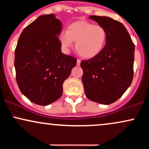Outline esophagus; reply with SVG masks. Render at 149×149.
<instances>
[{"instance_id": "esophagus-1", "label": "esophagus", "mask_w": 149, "mask_h": 149, "mask_svg": "<svg viewBox=\"0 0 149 149\" xmlns=\"http://www.w3.org/2000/svg\"><path fill=\"white\" fill-rule=\"evenodd\" d=\"M80 61H80V59H77V63H76V64L78 65V66H80Z\"/></svg>"}]
</instances>
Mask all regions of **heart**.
Returning <instances> with one entry per match:
<instances>
[{
    "label": "heart",
    "mask_w": 149,
    "mask_h": 149,
    "mask_svg": "<svg viewBox=\"0 0 149 149\" xmlns=\"http://www.w3.org/2000/svg\"><path fill=\"white\" fill-rule=\"evenodd\" d=\"M61 47L68 51L76 42L77 52L81 57L90 59L101 52L107 43V31L101 25H95L87 21H76L62 31L59 35Z\"/></svg>",
    "instance_id": "obj_1"
}]
</instances>
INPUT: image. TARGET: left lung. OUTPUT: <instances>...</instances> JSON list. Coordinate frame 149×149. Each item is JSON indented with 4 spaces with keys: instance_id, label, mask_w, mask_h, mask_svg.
<instances>
[{
    "instance_id": "1",
    "label": "left lung",
    "mask_w": 149,
    "mask_h": 149,
    "mask_svg": "<svg viewBox=\"0 0 149 149\" xmlns=\"http://www.w3.org/2000/svg\"><path fill=\"white\" fill-rule=\"evenodd\" d=\"M90 18L105 28L107 40L100 54L81 61L82 82L89 100L110 104L123 95L132 81L134 44L120 22L108 17Z\"/></svg>"
}]
</instances>
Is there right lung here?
<instances>
[{
    "label": "right lung",
    "instance_id": "right-lung-1",
    "mask_svg": "<svg viewBox=\"0 0 149 149\" xmlns=\"http://www.w3.org/2000/svg\"><path fill=\"white\" fill-rule=\"evenodd\" d=\"M61 22L54 15L38 17L24 29L15 52L17 83L31 102L47 106L59 99L77 59L61 51Z\"/></svg>",
    "mask_w": 149,
    "mask_h": 149
}]
</instances>
